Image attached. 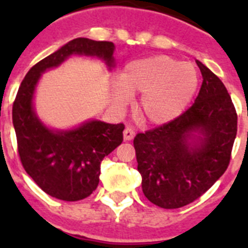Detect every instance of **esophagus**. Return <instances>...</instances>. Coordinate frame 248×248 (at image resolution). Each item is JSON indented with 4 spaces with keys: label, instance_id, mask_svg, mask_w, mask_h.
<instances>
[{
    "label": "esophagus",
    "instance_id": "esophagus-1",
    "mask_svg": "<svg viewBox=\"0 0 248 248\" xmlns=\"http://www.w3.org/2000/svg\"><path fill=\"white\" fill-rule=\"evenodd\" d=\"M134 135H135V131L131 128H125L124 129V131H123V137H124V140H125V141H129V140L133 139Z\"/></svg>",
    "mask_w": 248,
    "mask_h": 248
}]
</instances>
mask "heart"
Listing matches in <instances>:
<instances>
[{
    "mask_svg": "<svg viewBox=\"0 0 248 248\" xmlns=\"http://www.w3.org/2000/svg\"><path fill=\"white\" fill-rule=\"evenodd\" d=\"M199 87V74L191 63L168 56L138 59L126 65L113 87V98L125 103L128 93L139 94L138 109L150 125H164L176 119L189 105Z\"/></svg>",
    "mask_w": 248,
    "mask_h": 248,
    "instance_id": "1",
    "label": "heart"
}]
</instances>
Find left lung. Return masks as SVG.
I'll list each match as a JSON object with an SVG mask.
<instances>
[{"instance_id":"left-lung-1","label":"left lung","mask_w":248,"mask_h":248,"mask_svg":"<svg viewBox=\"0 0 248 248\" xmlns=\"http://www.w3.org/2000/svg\"><path fill=\"white\" fill-rule=\"evenodd\" d=\"M202 74L199 95L172 122L134 138L143 192L163 209L199 199L226 171L237 133V114L226 87L196 61Z\"/></svg>"}]
</instances>
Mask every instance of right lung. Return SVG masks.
I'll return each mask as SVG.
<instances>
[{
  "instance_id": "obj_1",
  "label": "right lung",
  "mask_w": 248,
  "mask_h": 248,
  "mask_svg": "<svg viewBox=\"0 0 248 248\" xmlns=\"http://www.w3.org/2000/svg\"><path fill=\"white\" fill-rule=\"evenodd\" d=\"M113 42L76 38L39 61L22 80L13 102L12 120L21 163L34 183L52 198L78 201L88 198L99 184L100 163L123 141V124L89 120L71 130H53L37 117L33 97L46 71L68 57H97L109 69L115 65Z\"/></svg>"
}]
</instances>
